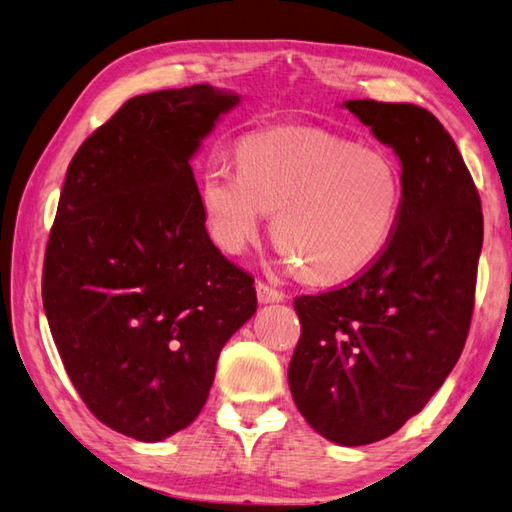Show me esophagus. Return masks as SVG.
<instances>
[{
    "label": "esophagus",
    "instance_id": "1",
    "mask_svg": "<svg viewBox=\"0 0 512 512\" xmlns=\"http://www.w3.org/2000/svg\"><path fill=\"white\" fill-rule=\"evenodd\" d=\"M257 300L262 304H271V302H282L284 300V293L277 291V288L268 286L266 282L259 280L257 282Z\"/></svg>",
    "mask_w": 512,
    "mask_h": 512
}]
</instances>
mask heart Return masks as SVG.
<instances>
[{
  "label": "heart",
  "mask_w": 512,
  "mask_h": 512,
  "mask_svg": "<svg viewBox=\"0 0 512 512\" xmlns=\"http://www.w3.org/2000/svg\"><path fill=\"white\" fill-rule=\"evenodd\" d=\"M237 167H210L201 176L212 241L237 255L275 212V244L313 284L360 275L401 219L405 183L394 156L327 129L250 134L237 147Z\"/></svg>",
  "instance_id": "1"
}]
</instances>
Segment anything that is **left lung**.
I'll use <instances>...</instances> for the list:
<instances>
[{
  "instance_id": "8db88e82",
  "label": "left lung",
  "mask_w": 512,
  "mask_h": 512,
  "mask_svg": "<svg viewBox=\"0 0 512 512\" xmlns=\"http://www.w3.org/2000/svg\"><path fill=\"white\" fill-rule=\"evenodd\" d=\"M345 107L401 159L403 212L387 248L347 286L293 300L302 333L288 387L324 439L367 445L401 430L457 365L483 215L457 145L430 111L369 98Z\"/></svg>"
}]
</instances>
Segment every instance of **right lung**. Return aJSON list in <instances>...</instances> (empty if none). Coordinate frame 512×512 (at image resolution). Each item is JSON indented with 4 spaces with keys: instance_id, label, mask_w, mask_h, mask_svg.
<instances>
[{
    "instance_id": "right-lung-1",
    "label": "right lung",
    "mask_w": 512,
    "mask_h": 512,
    "mask_svg": "<svg viewBox=\"0 0 512 512\" xmlns=\"http://www.w3.org/2000/svg\"><path fill=\"white\" fill-rule=\"evenodd\" d=\"M235 94L192 85L127 100L73 156L42 300L73 387L100 423L161 441L206 405L253 275L212 244L190 156Z\"/></svg>"
}]
</instances>
